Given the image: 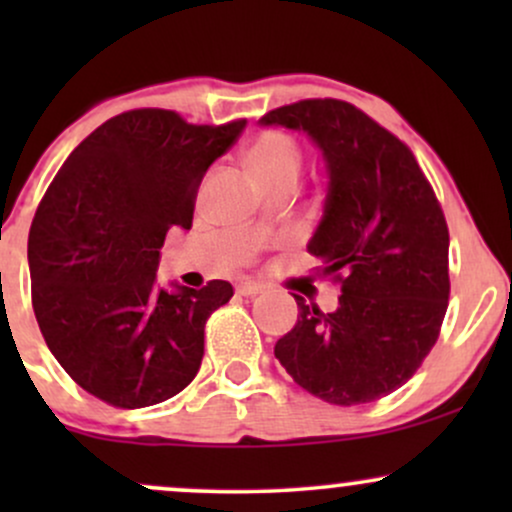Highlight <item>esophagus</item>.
<instances>
[{
    "mask_svg": "<svg viewBox=\"0 0 512 512\" xmlns=\"http://www.w3.org/2000/svg\"><path fill=\"white\" fill-rule=\"evenodd\" d=\"M236 291L240 296H257V293L262 291V286L255 284V281H243V284L236 286Z\"/></svg>",
    "mask_w": 512,
    "mask_h": 512,
    "instance_id": "obj_1",
    "label": "esophagus"
}]
</instances>
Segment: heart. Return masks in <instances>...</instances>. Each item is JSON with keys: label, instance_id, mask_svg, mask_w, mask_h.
Here are the masks:
<instances>
[{"label": "heart", "instance_id": "obj_1", "mask_svg": "<svg viewBox=\"0 0 512 512\" xmlns=\"http://www.w3.org/2000/svg\"><path fill=\"white\" fill-rule=\"evenodd\" d=\"M248 163L260 182L284 178V175L296 178L301 170V151L289 134L269 129L250 144Z\"/></svg>", "mask_w": 512, "mask_h": 512}]
</instances>
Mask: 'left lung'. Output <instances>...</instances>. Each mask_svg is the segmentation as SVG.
<instances>
[{
    "instance_id": "8db88e82",
    "label": "left lung",
    "mask_w": 512,
    "mask_h": 512,
    "mask_svg": "<svg viewBox=\"0 0 512 512\" xmlns=\"http://www.w3.org/2000/svg\"><path fill=\"white\" fill-rule=\"evenodd\" d=\"M260 125L303 129L320 146L330 182L308 252L342 286L332 313L293 296L301 315L274 356L325 402H375L424 363L448 310L450 236L436 192L409 146L346 101L281 105Z\"/></svg>"
}]
</instances>
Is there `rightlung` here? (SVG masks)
I'll return each instance as SVG.
<instances>
[{
  "mask_svg": "<svg viewBox=\"0 0 512 512\" xmlns=\"http://www.w3.org/2000/svg\"><path fill=\"white\" fill-rule=\"evenodd\" d=\"M245 125L127 110L76 146L40 199L28 233L35 320L88 395L139 409L195 380L204 325L233 286L166 291L156 269L166 233L192 226L199 182Z\"/></svg>",
  "mask_w": 512,
  "mask_h": 512,
  "instance_id": "add662e5",
  "label": "right lung"
}]
</instances>
